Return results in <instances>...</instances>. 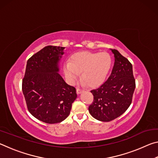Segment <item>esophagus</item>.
Returning a JSON list of instances; mask_svg holds the SVG:
<instances>
[{"label": "esophagus", "mask_w": 158, "mask_h": 158, "mask_svg": "<svg viewBox=\"0 0 158 158\" xmlns=\"http://www.w3.org/2000/svg\"><path fill=\"white\" fill-rule=\"evenodd\" d=\"M83 91H84V90H81L80 89H77V94H80V93H81Z\"/></svg>", "instance_id": "obj_1"}]
</instances>
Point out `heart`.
<instances>
[{
    "instance_id": "obj_1",
    "label": "heart",
    "mask_w": 158,
    "mask_h": 158,
    "mask_svg": "<svg viewBox=\"0 0 158 158\" xmlns=\"http://www.w3.org/2000/svg\"><path fill=\"white\" fill-rule=\"evenodd\" d=\"M113 64L111 56L106 52H79L71 56L64 67V74L74 84L81 73V79L87 86L96 88L105 81Z\"/></svg>"
}]
</instances>
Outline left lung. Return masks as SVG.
I'll return each instance as SVG.
<instances>
[{
	"label": "left lung",
	"instance_id": "1",
	"mask_svg": "<svg viewBox=\"0 0 158 158\" xmlns=\"http://www.w3.org/2000/svg\"><path fill=\"white\" fill-rule=\"evenodd\" d=\"M115 62L111 75L97 89L92 90L93 102L89 106L91 116L109 122L119 117L132 103L135 89L132 65L116 49H111Z\"/></svg>",
	"mask_w": 158,
	"mask_h": 158
}]
</instances>
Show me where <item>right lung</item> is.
<instances>
[{
	"mask_svg": "<svg viewBox=\"0 0 158 158\" xmlns=\"http://www.w3.org/2000/svg\"><path fill=\"white\" fill-rule=\"evenodd\" d=\"M65 47L47 46L35 53L26 64L22 90L33 116L49 124L64 121L77 97L75 88L60 75L59 62Z\"/></svg>",
	"mask_w": 158,
	"mask_h": 158,
	"instance_id": "add662e5",
	"label": "right lung"
}]
</instances>
